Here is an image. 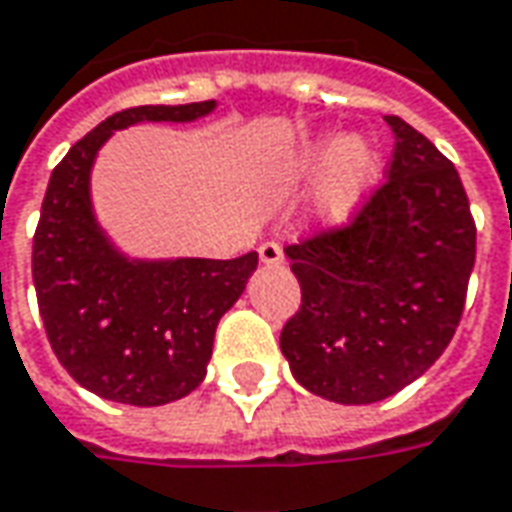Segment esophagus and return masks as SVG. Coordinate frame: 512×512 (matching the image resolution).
Masks as SVG:
<instances>
[{
    "label": "esophagus",
    "instance_id": "obj_1",
    "mask_svg": "<svg viewBox=\"0 0 512 512\" xmlns=\"http://www.w3.org/2000/svg\"><path fill=\"white\" fill-rule=\"evenodd\" d=\"M257 252H260V260H263L266 266H280V263H283V249H280L277 243H263Z\"/></svg>",
    "mask_w": 512,
    "mask_h": 512
}]
</instances>
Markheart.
Instances as JSON below:
<instances>
[{"label":"heart","instance_id":"1","mask_svg":"<svg viewBox=\"0 0 512 512\" xmlns=\"http://www.w3.org/2000/svg\"><path fill=\"white\" fill-rule=\"evenodd\" d=\"M316 170H322L314 193L316 221L330 229L347 227L381 179V151L364 134H347L342 139L325 134L305 142L288 159L285 176L288 182H300Z\"/></svg>","mask_w":512,"mask_h":512}]
</instances>
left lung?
Returning <instances> with one entry per match:
<instances>
[{"instance_id":"8db88e82","label":"left lung","mask_w":512,"mask_h":512,"mask_svg":"<svg viewBox=\"0 0 512 512\" xmlns=\"http://www.w3.org/2000/svg\"><path fill=\"white\" fill-rule=\"evenodd\" d=\"M389 182L350 227L288 246L302 288L280 350L308 392L375 403L429 370L460 325L476 229L460 173L401 117Z\"/></svg>"}]
</instances>
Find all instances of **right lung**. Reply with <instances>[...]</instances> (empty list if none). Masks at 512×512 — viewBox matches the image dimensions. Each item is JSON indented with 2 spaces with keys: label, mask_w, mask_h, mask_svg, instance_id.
<instances>
[{
  "label": "right lung",
  "mask_w": 512,
  "mask_h": 512,
  "mask_svg": "<svg viewBox=\"0 0 512 512\" xmlns=\"http://www.w3.org/2000/svg\"><path fill=\"white\" fill-rule=\"evenodd\" d=\"M215 100L117 111L52 170L33 238V283L52 350L83 389L128 406H162L204 381L221 316L241 300L257 252L235 260L134 257L97 221L92 170L114 131L196 123Z\"/></svg>",
  "instance_id": "1"
}]
</instances>
